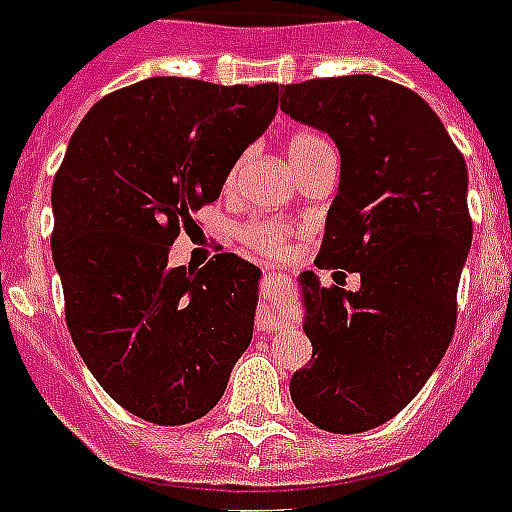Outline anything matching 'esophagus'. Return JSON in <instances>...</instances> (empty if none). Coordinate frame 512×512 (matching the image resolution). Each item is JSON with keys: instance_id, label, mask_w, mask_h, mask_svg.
<instances>
[{"instance_id": "esophagus-1", "label": "esophagus", "mask_w": 512, "mask_h": 512, "mask_svg": "<svg viewBox=\"0 0 512 512\" xmlns=\"http://www.w3.org/2000/svg\"><path fill=\"white\" fill-rule=\"evenodd\" d=\"M265 281H273V273H265ZM268 289H270V286H268ZM278 325H281V322H278L276 312H273V307L265 302L263 309H260V317H257V330L270 333V330H276Z\"/></svg>"}]
</instances>
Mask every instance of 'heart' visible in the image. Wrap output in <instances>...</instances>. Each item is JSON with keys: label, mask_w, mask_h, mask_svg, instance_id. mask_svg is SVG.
<instances>
[{"label": "heart", "mask_w": 512, "mask_h": 512, "mask_svg": "<svg viewBox=\"0 0 512 512\" xmlns=\"http://www.w3.org/2000/svg\"><path fill=\"white\" fill-rule=\"evenodd\" d=\"M330 148V143L322 135L315 132H296L289 137V145H286V153H289V161L294 166V171L304 169L312 158L320 153V150ZM296 234L294 226L278 221V218H252L239 229V239L247 244L249 249H255L260 255L268 257H281L289 247V239Z\"/></svg>", "instance_id": "obj_1"}]
</instances>
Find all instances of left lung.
I'll return each instance as SVG.
<instances>
[{
	"instance_id": "1",
	"label": "left lung",
	"mask_w": 512,
	"mask_h": 512,
	"mask_svg": "<svg viewBox=\"0 0 512 512\" xmlns=\"http://www.w3.org/2000/svg\"><path fill=\"white\" fill-rule=\"evenodd\" d=\"M281 93L291 119L341 150L315 265L362 276L346 291L302 273L312 362L291 398L315 427L356 435L406 409L453 341L471 247L466 161L429 103L393 80L317 77Z\"/></svg>"
}]
</instances>
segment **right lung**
<instances>
[{
  "label": "right lung",
  "instance_id": "add662e5",
  "mask_svg": "<svg viewBox=\"0 0 512 512\" xmlns=\"http://www.w3.org/2000/svg\"><path fill=\"white\" fill-rule=\"evenodd\" d=\"M276 109V83L140 80L85 114L54 176L67 328L98 385L145 422L208 414L252 341L260 268L234 252L171 268L169 249Z\"/></svg>",
  "mask_w": 512,
  "mask_h": 512
}]
</instances>
